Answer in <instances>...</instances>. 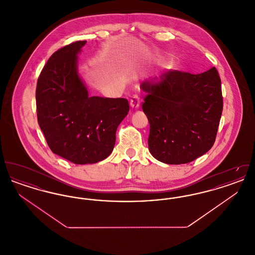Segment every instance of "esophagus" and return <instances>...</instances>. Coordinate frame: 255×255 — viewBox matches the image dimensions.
Here are the masks:
<instances>
[{
	"label": "esophagus",
	"mask_w": 255,
	"mask_h": 255,
	"mask_svg": "<svg viewBox=\"0 0 255 255\" xmlns=\"http://www.w3.org/2000/svg\"><path fill=\"white\" fill-rule=\"evenodd\" d=\"M140 102H141V97H139V95L134 94L130 100V105L132 108L136 109L140 106Z\"/></svg>",
	"instance_id": "34e87169"
}]
</instances>
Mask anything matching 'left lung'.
Masks as SVG:
<instances>
[{
	"mask_svg": "<svg viewBox=\"0 0 255 255\" xmlns=\"http://www.w3.org/2000/svg\"><path fill=\"white\" fill-rule=\"evenodd\" d=\"M142 110L150 124L148 146L167 164L193 161L214 144L223 112L215 68L199 74L170 70L141 84Z\"/></svg>",
	"mask_w": 255,
	"mask_h": 255,
	"instance_id": "obj_1",
	"label": "left lung"
}]
</instances>
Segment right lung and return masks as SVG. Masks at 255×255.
I'll list each match as a JSON object with an SVG mask.
<instances>
[{
	"instance_id": "right-lung-1",
	"label": "right lung",
	"mask_w": 255,
	"mask_h": 255,
	"mask_svg": "<svg viewBox=\"0 0 255 255\" xmlns=\"http://www.w3.org/2000/svg\"><path fill=\"white\" fill-rule=\"evenodd\" d=\"M86 41L56 50L36 87L37 120L50 150L75 164L109 157L116 132L129 112L126 98L89 97L77 73V53Z\"/></svg>"
}]
</instances>
